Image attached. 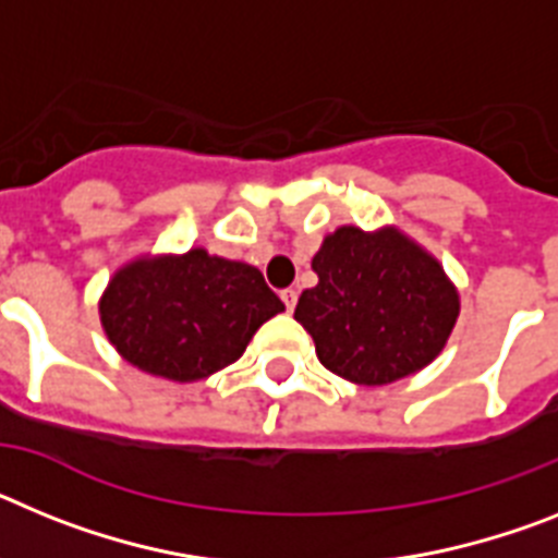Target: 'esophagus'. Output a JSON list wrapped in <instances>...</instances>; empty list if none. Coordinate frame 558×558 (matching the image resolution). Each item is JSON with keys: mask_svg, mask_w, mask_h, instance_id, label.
Instances as JSON below:
<instances>
[{"mask_svg": "<svg viewBox=\"0 0 558 558\" xmlns=\"http://www.w3.org/2000/svg\"><path fill=\"white\" fill-rule=\"evenodd\" d=\"M280 300H283L286 308L292 312V308L298 306V292H294V289H283V292H280Z\"/></svg>", "mask_w": 558, "mask_h": 558, "instance_id": "1", "label": "esophagus"}]
</instances>
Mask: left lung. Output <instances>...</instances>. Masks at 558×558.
<instances>
[{"label": "left lung", "mask_w": 558, "mask_h": 558, "mask_svg": "<svg viewBox=\"0 0 558 558\" xmlns=\"http://www.w3.org/2000/svg\"><path fill=\"white\" fill-rule=\"evenodd\" d=\"M319 283L300 294L294 319L319 362L356 385H390L447 345L458 292L435 258L401 232L339 227L314 255Z\"/></svg>", "instance_id": "8db88e82"}]
</instances>
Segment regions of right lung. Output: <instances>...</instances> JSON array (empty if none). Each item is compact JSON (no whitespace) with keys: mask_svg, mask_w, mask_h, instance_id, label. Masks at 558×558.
I'll return each mask as SVG.
<instances>
[{"mask_svg":"<svg viewBox=\"0 0 558 558\" xmlns=\"http://www.w3.org/2000/svg\"><path fill=\"white\" fill-rule=\"evenodd\" d=\"M278 312L283 303L255 266L205 250L129 264L100 300L111 345L140 371L173 381L232 365Z\"/></svg>","mask_w":558,"mask_h":558,"instance_id":"obj_1","label":"right lung"}]
</instances>
